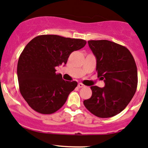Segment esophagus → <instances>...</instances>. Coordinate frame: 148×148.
Returning <instances> with one entry per match:
<instances>
[{
    "mask_svg": "<svg viewBox=\"0 0 148 148\" xmlns=\"http://www.w3.org/2000/svg\"><path fill=\"white\" fill-rule=\"evenodd\" d=\"M84 86V85L83 84H82V83H79V84H78V87L79 88H82Z\"/></svg>",
    "mask_w": 148,
    "mask_h": 148,
    "instance_id": "esophagus-1",
    "label": "esophagus"
}]
</instances>
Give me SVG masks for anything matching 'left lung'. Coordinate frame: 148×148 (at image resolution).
<instances>
[{
	"label": "left lung",
	"instance_id": "8db88e82",
	"mask_svg": "<svg viewBox=\"0 0 148 148\" xmlns=\"http://www.w3.org/2000/svg\"><path fill=\"white\" fill-rule=\"evenodd\" d=\"M96 58L98 77L105 87L91 86L92 96L84 104L90 112L100 118L115 116L130 103L138 85L137 66L126 47L108 40H88Z\"/></svg>",
	"mask_w": 148,
	"mask_h": 148
}]
</instances>
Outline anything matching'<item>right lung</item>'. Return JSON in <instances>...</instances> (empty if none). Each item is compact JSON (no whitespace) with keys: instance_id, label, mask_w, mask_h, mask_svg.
Segmentation results:
<instances>
[{"instance_id":"1","label":"right lung","mask_w":148,"mask_h":148,"mask_svg":"<svg viewBox=\"0 0 148 148\" xmlns=\"http://www.w3.org/2000/svg\"><path fill=\"white\" fill-rule=\"evenodd\" d=\"M86 44L83 39L40 35L26 45L17 63V78L19 91L34 110L50 114L64 105L77 82L64 81L56 67L66 64L71 53Z\"/></svg>"}]
</instances>
